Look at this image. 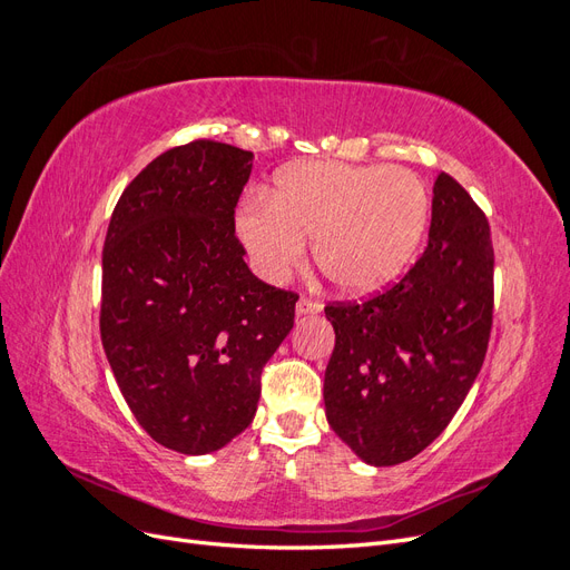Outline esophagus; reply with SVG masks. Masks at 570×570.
<instances>
[{
    "instance_id": "obj_1",
    "label": "esophagus",
    "mask_w": 570,
    "mask_h": 570,
    "mask_svg": "<svg viewBox=\"0 0 570 570\" xmlns=\"http://www.w3.org/2000/svg\"><path fill=\"white\" fill-rule=\"evenodd\" d=\"M321 312V302L312 299V297H302L297 302V314L299 316H308V314H318Z\"/></svg>"
}]
</instances>
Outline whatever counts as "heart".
I'll return each mask as SVG.
<instances>
[{
    "mask_svg": "<svg viewBox=\"0 0 570 570\" xmlns=\"http://www.w3.org/2000/svg\"><path fill=\"white\" fill-rule=\"evenodd\" d=\"M428 216L425 183L409 168L312 161L285 168L268 204L249 202L235 228L266 281H285L314 243L327 283L366 295L411 264Z\"/></svg>",
    "mask_w": 570,
    "mask_h": 570,
    "instance_id": "b5f03b06",
    "label": "heart"
}]
</instances>
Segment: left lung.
<instances>
[{"mask_svg": "<svg viewBox=\"0 0 570 570\" xmlns=\"http://www.w3.org/2000/svg\"><path fill=\"white\" fill-rule=\"evenodd\" d=\"M428 247L400 283L333 302L325 416L371 465H394L440 438L485 361L494 306L490 223L446 174L433 187Z\"/></svg>", "mask_w": 570, "mask_h": 570, "instance_id": "obj_1", "label": "left lung"}]
</instances>
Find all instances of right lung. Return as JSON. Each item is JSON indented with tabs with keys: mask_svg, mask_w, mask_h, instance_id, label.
Here are the masks:
<instances>
[{
	"mask_svg": "<svg viewBox=\"0 0 570 570\" xmlns=\"http://www.w3.org/2000/svg\"><path fill=\"white\" fill-rule=\"evenodd\" d=\"M252 151L195 140L124 189L101 252L99 333L145 433L209 454L252 423L262 371L295 325L297 292L245 264L235 206Z\"/></svg>",
	"mask_w": 570,
	"mask_h": 570,
	"instance_id": "right-lung-1",
	"label": "right lung"
}]
</instances>
